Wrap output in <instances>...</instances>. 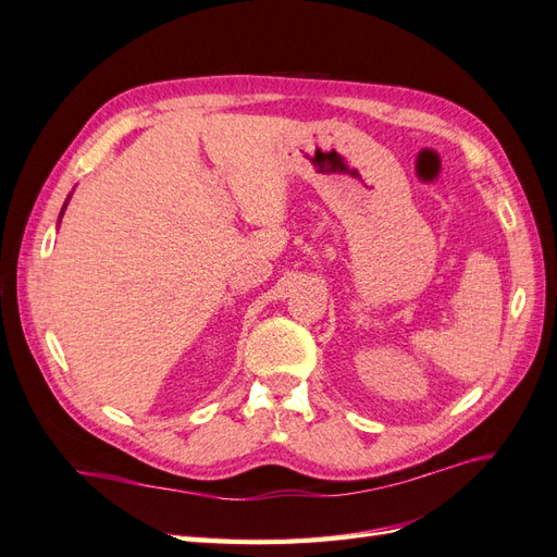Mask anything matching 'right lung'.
<instances>
[{
	"instance_id": "add662e5",
	"label": "right lung",
	"mask_w": 557,
	"mask_h": 557,
	"mask_svg": "<svg viewBox=\"0 0 557 557\" xmlns=\"http://www.w3.org/2000/svg\"><path fill=\"white\" fill-rule=\"evenodd\" d=\"M72 197V195H70ZM70 197H66V201H64V207H62V211H60V221H62V215H64V209H66V205H70Z\"/></svg>"
}]
</instances>
